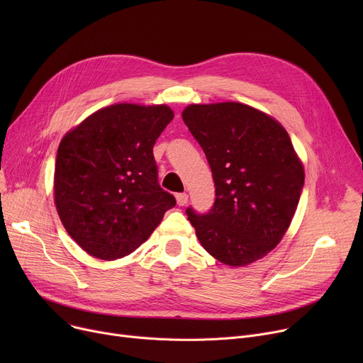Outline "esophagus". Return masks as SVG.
<instances>
[{
  "instance_id": "1",
  "label": "esophagus",
  "mask_w": 363,
  "mask_h": 363,
  "mask_svg": "<svg viewBox=\"0 0 363 363\" xmlns=\"http://www.w3.org/2000/svg\"><path fill=\"white\" fill-rule=\"evenodd\" d=\"M177 203H178V206H185L188 203V194H185V193L177 194Z\"/></svg>"
}]
</instances>
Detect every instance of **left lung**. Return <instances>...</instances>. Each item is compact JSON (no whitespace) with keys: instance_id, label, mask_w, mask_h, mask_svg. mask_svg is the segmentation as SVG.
<instances>
[{"instance_id":"obj_1","label":"left lung","mask_w":363,"mask_h":363,"mask_svg":"<svg viewBox=\"0 0 363 363\" xmlns=\"http://www.w3.org/2000/svg\"><path fill=\"white\" fill-rule=\"evenodd\" d=\"M182 119L216 186L207 213L186 208L200 244L230 266L262 259L287 233L304 184L290 135L266 113L234 101L189 104Z\"/></svg>"}]
</instances>
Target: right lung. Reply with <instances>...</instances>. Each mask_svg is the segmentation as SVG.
Returning <instances> with one entry per match:
<instances>
[{
	"mask_svg": "<svg viewBox=\"0 0 363 363\" xmlns=\"http://www.w3.org/2000/svg\"><path fill=\"white\" fill-rule=\"evenodd\" d=\"M170 107L113 104L69 130L57 150L54 201L67 234L101 260L128 256L151 235L175 197L159 185L152 147Z\"/></svg>",
	"mask_w": 363,
	"mask_h": 363,
	"instance_id": "add662e5",
	"label": "right lung"
}]
</instances>
